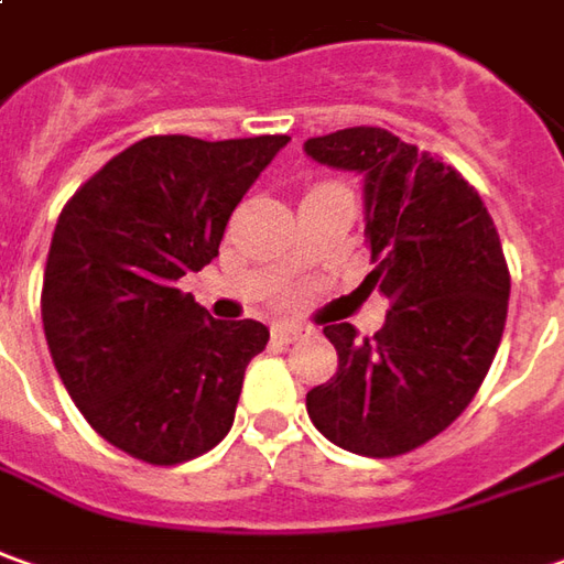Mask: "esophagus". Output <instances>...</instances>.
Returning a JSON list of instances; mask_svg holds the SVG:
<instances>
[{
  "mask_svg": "<svg viewBox=\"0 0 564 564\" xmlns=\"http://www.w3.org/2000/svg\"><path fill=\"white\" fill-rule=\"evenodd\" d=\"M302 336H305V327H302V324H293V321H283V324L274 327V339H278V343H296Z\"/></svg>",
  "mask_w": 564,
  "mask_h": 564,
  "instance_id": "1",
  "label": "esophagus"
}]
</instances>
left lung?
Here are the masks:
<instances>
[{"mask_svg":"<svg viewBox=\"0 0 564 564\" xmlns=\"http://www.w3.org/2000/svg\"><path fill=\"white\" fill-rule=\"evenodd\" d=\"M314 163L364 175V283L392 302L361 339L327 324L336 377L305 408L324 438L361 457H398L469 408L491 367L509 305V268L485 203L457 170L386 129L308 138Z\"/></svg>","mask_w":564,"mask_h":564,"instance_id":"1","label":"left lung"}]
</instances>
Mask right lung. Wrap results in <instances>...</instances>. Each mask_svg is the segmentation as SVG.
<instances>
[{"label": "right lung", "instance_id": "1", "mask_svg": "<svg viewBox=\"0 0 564 564\" xmlns=\"http://www.w3.org/2000/svg\"><path fill=\"white\" fill-rule=\"evenodd\" d=\"M290 138L151 135L117 153L61 209L42 278L57 377L126 454L175 466L234 423L259 321H216L178 278L218 256L234 206Z\"/></svg>", "mask_w": 564, "mask_h": 564}]
</instances>
